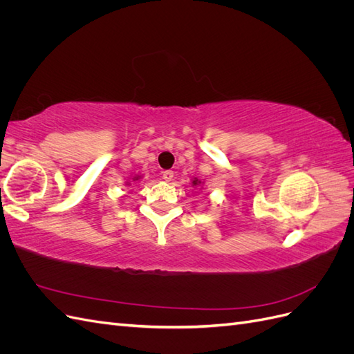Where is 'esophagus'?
I'll return each instance as SVG.
<instances>
[{
    "instance_id": "esophagus-1",
    "label": "esophagus",
    "mask_w": 354,
    "mask_h": 354,
    "mask_svg": "<svg viewBox=\"0 0 354 354\" xmlns=\"http://www.w3.org/2000/svg\"><path fill=\"white\" fill-rule=\"evenodd\" d=\"M173 177H174V171L167 169V171H164V173H162V178L165 181H171V180H173Z\"/></svg>"
}]
</instances>
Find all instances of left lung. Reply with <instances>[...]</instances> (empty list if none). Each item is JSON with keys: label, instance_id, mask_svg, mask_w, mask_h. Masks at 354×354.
Instances as JSON below:
<instances>
[{"label": "left lung", "instance_id": "1", "mask_svg": "<svg viewBox=\"0 0 354 354\" xmlns=\"http://www.w3.org/2000/svg\"><path fill=\"white\" fill-rule=\"evenodd\" d=\"M201 185H202V181H201V180H198V178H194V180H192V186L198 187V186H201Z\"/></svg>", "mask_w": 354, "mask_h": 354}]
</instances>
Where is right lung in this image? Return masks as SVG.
Masks as SVG:
<instances>
[{
	"mask_svg": "<svg viewBox=\"0 0 354 354\" xmlns=\"http://www.w3.org/2000/svg\"><path fill=\"white\" fill-rule=\"evenodd\" d=\"M142 177L140 176H136V177H133V181H137V180H140ZM131 183H128V181H127V186H130Z\"/></svg>",
	"mask_w": 354,
	"mask_h": 354,
	"instance_id": "1",
	"label": "right lung"
}]
</instances>
